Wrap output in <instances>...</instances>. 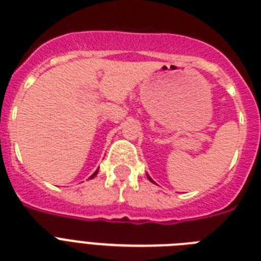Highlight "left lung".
<instances>
[{
    "label": "left lung",
    "mask_w": 261,
    "mask_h": 261,
    "mask_svg": "<svg viewBox=\"0 0 261 261\" xmlns=\"http://www.w3.org/2000/svg\"><path fill=\"white\" fill-rule=\"evenodd\" d=\"M149 179H150V181H151V182H152V179H151V178H150V177H149Z\"/></svg>",
    "instance_id": "1"
}]
</instances>
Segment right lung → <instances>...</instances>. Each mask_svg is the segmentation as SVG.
<instances>
[{"label":"right lung","mask_w":261,"mask_h":261,"mask_svg":"<svg viewBox=\"0 0 261 261\" xmlns=\"http://www.w3.org/2000/svg\"><path fill=\"white\" fill-rule=\"evenodd\" d=\"M97 174V170L96 171H95V173H94V174H92V175H91V178H94V177H95V175H96Z\"/></svg>","instance_id":"obj_1"}]
</instances>
